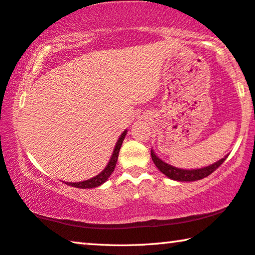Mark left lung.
Here are the masks:
<instances>
[{
    "instance_id": "obj_1",
    "label": "left lung",
    "mask_w": 255,
    "mask_h": 255,
    "mask_svg": "<svg viewBox=\"0 0 255 255\" xmlns=\"http://www.w3.org/2000/svg\"><path fill=\"white\" fill-rule=\"evenodd\" d=\"M228 156H225L224 158L218 160V162L209 165V166L196 168V170H182V168H178L172 166V165L163 162L162 159L158 158L156 156V153L151 150V158L153 163L157 166V168L166 175L167 178L172 179V180L177 181H196L200 180V179H203L208 177V175L213 173V172L221 166L225 159H227Z\"/></svg>"
}]
</instances>
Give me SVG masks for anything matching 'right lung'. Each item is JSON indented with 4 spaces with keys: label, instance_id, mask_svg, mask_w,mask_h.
<instances>
[{
    "label": "right lung",
    "instance_id": "obj_1",
    "mask_svg": "<svg viewBox=\"0 0 255 255\" xmlns=\"http://www.w3.org/2000/svg\"><path fill=\"white\" fill-rule=\"evenodd\" d=\"M127 134V130H125L123 134L120 135L119 139H118L117 144H116V148H114V151H113V155L111 157L109 164H107V166L104 168V170L100 172L98 175H96V177H93L91 179H88V180H84V181H80V182H64V184L71 186V187H76V188H93V187H98L102 184H104L111 174H112V172L114 171V167H116V164H117V160H118V156H119V151H120V148L121 145H123V142L125 139V136Z\"/></svg>",
    "mask_w": 255,
    "mask_h": 255
}]
</instances>
